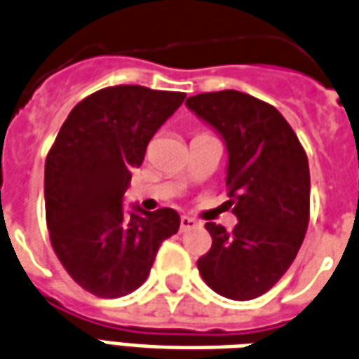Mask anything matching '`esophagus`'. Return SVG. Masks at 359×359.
Wrapping results in <instances>:
<instances>
[{"label":"esophagus","mask_w":359,"mask_h":359,"mask_svg":"<svg viewBox=\"0 0 359 359\" xmlns=\"http://www.w3.org/2000/svg\"><path fill=\"white\" fill-rule=\"evenodd\" d=\"M198 225H200V223H198L194 217H188V215H182V217H180V231H190V229H194Z\"/></svg>","instance_id":"34e87169"}]
</instances>
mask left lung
I'll return each mask as SVG.
<instances>
[{
    "label": "left lung",
    "mask_w": 359,
    "mask_h": 359,
    "mask_svg": "<svg viewBox=\"0 0 359 359\" xmlns=\"http://www.w3.org/2000/svg\"><path fill=\"white\" fill-rule=\"evenodd\" d=\"M188 110L222 137L227 149L231 233L208 222L212 249L198 270L215 293L249 302L266 293L292 266L309 223V163L285 118L247 93H202Z\"/></svg>",
    "instance_id": "8db88e82"
}]
</instances>
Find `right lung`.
Masks as SVG:
<instances>
[{
	"label": "right lung",
	"instance_id": "add662e5",
	"mask_svg": "<svg viewBox=\"0 0 359 359\" xmlns=\"http://www.w3.org/2000/svg\"><path fill=\"white\" fill-rule=\"evenodd\" d=\"M184 93L116 85L67 114L44 167L50 241L67 274L97 297L114 299L144 284L165 239L179 231L172 208L124 214V192L155 132Z\"/></svg>",
	"mask_w": 359,
	"mask_h": 359
}]
</instances>
